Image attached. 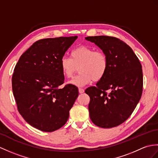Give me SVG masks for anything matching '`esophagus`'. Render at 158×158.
<instances>
[{
  "label": "esophagus",
  "mask_w": 158,
  "mask_h": 158,
  "mask_svg": "<svg viewBox=\"0 0 158 158\" xmlns=\"http://www.w3.org/2000/svg\"><path fill=\"white\" fill-rule=\"evenodd\" d=\"M85 91V89H83V88H79V94H83Z\"/></svg>",
  "instance_id": "1"
}]
</instances>
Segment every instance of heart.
Masks as SVG:
<instances>
[{"label":"heart","instance_id":"b5f03b06","mask_svg":"<svg viewBox=\"0 0 158 158\" xmlns=\"http://www.w3.org/2000/svg\"><path fill=\"white\" fill-rule=\"evenodd\" d=\"M60 66L62 74L67 78L72 77L79 67L80 73L69 83L76 87H83L92 81L98 82L104 78L108 68V59L103 51L81 46L71 51V58L62 57Z\"/></svg>","mask_w":158,"mask_h":158}]
</instances>
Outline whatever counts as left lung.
<instances>
[{
	"mask_svg": "<svg viewBox=\"0 0 158 158\" xmlns=\"http://www.w3.org/2000/svg\"><path fill=\"white\" fill-rule=\"evenodd\" d=\"M85 40L96 44L108 59L104 78L85 89L90 118L101 128L117 127L129 118L141 99V64L131 48L118 38L98 35Z\"/></svg>",
	"mask_w": 158,
	"mask_h": 158,
	"instance_id": "8db88e82",
	"label": "left lung"
}]
</instances>
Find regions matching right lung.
Here are the masks:
<instances>
[{
	"label": "right lung",
	"mask_w": 158,
	"mask_h": 158,
	"mask_svg": "<svg viewBox=\"0 0 158 158\" xmlns=\"http://www.w3.org/2000/svg\"><path fill=\"white\" fill-rule=\"evenodd\" d=\"M77 36L38 40L21 55L15 67L12 89L18 111L27 123L44 132L67 123L78 88L64 83L60 61Z\"/></svg>",
	"instance_id": "obj_1"
}]
</instances>
